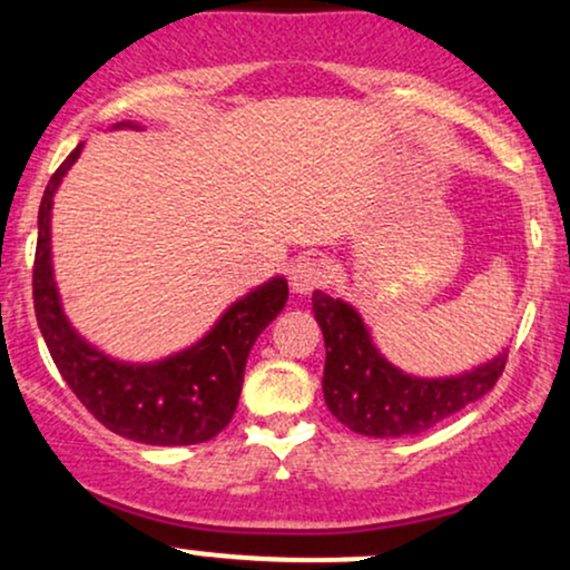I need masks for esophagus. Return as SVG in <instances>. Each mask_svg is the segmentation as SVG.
Listing matches in <instances>:
<instances>
[{
	"mask_svg": "<svg viewBox=\"0 0 570 570\" xmlns=\"http://www.w3.org/2000/svg\"><path fill=\"white\" fill-rule=\"evenodd\" d=\"M324 284V267L316 259H299L289 267V286L294 294H311Z\"/></svg>",
	"mask_w": 570,
	"mask_h": 570,
	"instance_id": "1",
	"label": "esophagus"
}]
</instances>
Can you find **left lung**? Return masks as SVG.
Returning a JSON list of instances; mask_svg holds the SVG:
<instances>
[{"label": "left lung", "mask_w": 570, "mask_h": 570, "mask_svg": "<svg viewBox=\"0 0 570 570\" xmlns=\"http://www.w3.org/2000/svg\"><path fill=\"white\" fill-rule=\"evenodd\" d=\"M313 316L322 326L324 402L343 426L364 436L421 434L493 389L507 364V348L458 375L421 377L383 356L358 307L313 292Z\"/></svg>", "instance_id": "obj_1"}]
</instances>
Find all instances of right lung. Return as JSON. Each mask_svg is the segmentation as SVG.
Here are the masks:
<instances>
[{
    "label": "right lung",
    "mask_w": 570,
    "mask_h": 570,
    "mask_svg": "<svg viewBox=\"0 0 570 570\" xmlns=\"http://www.w3.org/2000/svg\"><path fill=\"white\" fill-rule=\"evenodd\" d=\"M139 122H115L112 130ZM85 144L61 163L39 203L35 257V311L58 372L94 417L115 434L141 444H200L230 423L244 385L246 358L265 326L284 311L289 286L273 276L246 292L187 348L155 362H122L85 340L63 311L53 273V200Z\"/></svg>",
    "instance_id": "right-lung-1"
}]
</instances>
